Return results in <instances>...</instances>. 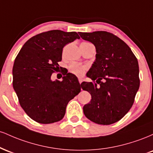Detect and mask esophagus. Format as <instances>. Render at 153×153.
<instances>
[{"label":"esophagus","instance_id":"obj_1","mask_svg":"<svg viewBox=\"0 0 153 153\" xmlns=\"http://www.w3.org/2000/svg\"><path fill=\"white\" fill-rule=\"evenodd\" d=\"M78 80H79V82H80V84L82 82V79L81 78H78Z\"/></svg>","mask_w":153,"mask_h":153}]
</instances>
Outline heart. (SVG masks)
<instances>
[{
	"label": "heart",
	"instance_id": "1",
	"mask_svg": "<svg viewBox=\"0 0 153 153\" xmlns=\"http://www.w3.org/2000/svg\"><path fill=\"white\" fill-rule=\"evenodd\" d=\"M69 69L74 74L80 75L85 73V70H86V67L78 64V63H72L71 65L69 66Z\"/></svg>",
	"mask_w": 153,
	"mask_h": 153
}]
</instances>
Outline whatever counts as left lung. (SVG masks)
<instances>
[{
  "instance_id": "obj_1",
  "label": "left lung",
  "mask_w": 153,
  "mask_h": 153,
  "mask_svg": "<svg viewBox=\"0 0 153 153\" xmlns=\"http://www.w3.org/2000/svg\"><path fill=\"white\" fill-rule=\"evenodd\" d=\"M78 34L94 45L96 51L86 74L96 82L81 83L91 95L83 113L96 124H114L129 111L140 88L137 59L127 44L113 34L103 31Z\"/></svg>"
}]
</instances>
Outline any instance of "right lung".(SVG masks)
Returning <instances> with one entry per match:
<instances>
[{
	"instance_id": "obj_1",
	"label": "right lung",
	"mask_w": 153,
	"mask_h": 153,
	"mask_svg": "<svg viewBox=\"0 0 153 153\" xmlns=\"http://www.w3.org/2000/svg\"><path fill=\"white\" fill-rule=\"evenodd\" d=\"M80 36L75 31L52 30L29 39L16 57L13 87L21 106L35 122L51 124L65 114L68 102L80 91L78 78L68 73L62 81L52 80L59 68L62 49Z\"/></svg>"
}]
</instances>
